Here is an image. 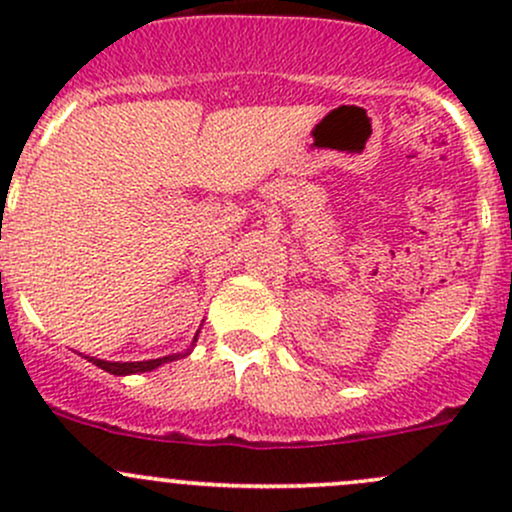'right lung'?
Segmentation results:
<instances>
[{
  "mask_svg": "<svg viewBox=\"0 0 512 512\" xmlns=\"http://www.w3.org/2000/svg\"><path fill=\"white\" fill-rule=\"evenodd\" d=\"M196 338H199V333L194 335V342H196ZM189 352H192V350H187L184 355H167V357H160V359H148V362H104V359H97V357H87V359L92 364H97L99 369H104V372L116 374V376H126V374L153 372V369L160 367V364L174 362V359H179V357H187Z\"/></svg>",
  "mask_w": 512,
  "mask_h": 512,
  "instance_id": "1",
  "label": "right lung"
}]
</instances>
